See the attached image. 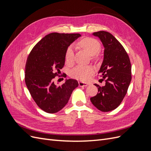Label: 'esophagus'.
<instances>
[{"mask_svg":"<svg viewBox=\"0 0 151 151\" xmlns=\"http://www.w3.org/2000/svg\"><path fill=\"white\" fill-rule=\"evenodd\" d=\"M79 86L80 87H84V86H88V84L86 83H83V82H82V81H79Z\"/></svg>","mask_w":151,"mask_h":151,"instance_id":"esophagus-1","label":"esophagus"}]
</instances>
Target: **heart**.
<instances>
[{
  "instance_id": "b5f03b06",
  "label": "heart",
  "mask_w": 151,
  "mask_h": 151,
  "mask_svg": "<svg viewBox=\"0 0 151 151\" xmlns=\"http://www.w3.org/2000/svg\"><path fill=\"white\" fill-rule=\"evenodd\" d=\"M77 45L85 50L91 55L97 57V53L101 49V45L97 40L90 37H86L80 40ZM65 60L67 63H71L74 60V51L72 46L68 47L65 53ZM94 73V69L90 66L79 65L70 72L71 77L83 81H88Z\"/></svg>"
}]
</instances>
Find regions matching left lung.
<instances>
[{
  "instance_id": "left-lung-1",
  "label": "left lung",
  "mask_w": 151,
  "mask_h": 151,
  "mask_svg": "<svg viewBox=\"0 0 151 151\" xmlns=\"http://www.w3.org/2000/svg\"><path fill=\"white\" fill-rule=\"evenodd\" d=\"M93 35L99 38L104 47L98 74L105 85L101 87L95 84L98 93L90 99L99 110L107 112L116 109L125 96L132 79L131 63L125 48L111 33L100 31Z\"/></svg>"
}]
</instances>
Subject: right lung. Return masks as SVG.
<instances>
[{"label":"right lung","instance_id":"right-lung-1","mask_svg":"<svg viewBox=\"0 0 151 151\" xmlns=\"http://www.w3.org/2000/svg\"><path fill=\"white\" fill-rule=\"evenodd\" d=\"M81 36L79 33H50L35 45L27 58L26 85L35 102L45 112L54 113L61 110L73 90L79 86L77 80L72 79L57 86L53 79L65 64L68 47Z\"/></svg>","mask_w":151,"mask_h":151}]
</instances>
